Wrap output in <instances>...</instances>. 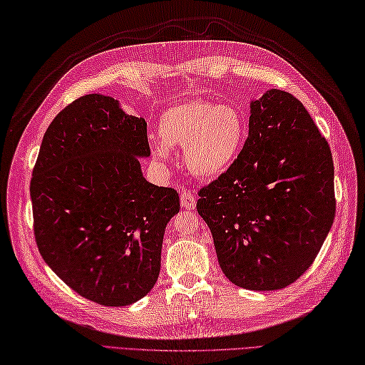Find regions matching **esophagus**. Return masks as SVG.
Here are the masks:
<instances>
[{
	"mask_svg": "<svg viewBox=\"0 0 365 365\" xmlns=\"http://www.w3.org/2000/svg\"><path fill=\"white\" fill-rule=\"evenodd\" d=\"M181 206L187 210H193L197 207V197L189 189L181 190Z\"/></svg>",
	"mask_w": 365,
	"mask_h": 365,
	"instance_id": "obj_1",
	"label": "esophagus"
}]
</instances>
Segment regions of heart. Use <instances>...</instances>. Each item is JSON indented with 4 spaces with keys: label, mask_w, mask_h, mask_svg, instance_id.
<instances>
[{
    "label": "heart",
    "mask_w": 365,
    "mask_h": 365,
    "mask_svg": "<svg viewBox=\"0 0 365 365\" xmlns=\"http://www.w3.org/2000/svg\"><path fill=\"white\" fill-rule=\"evenodd\" d=\"M153 155L168 161L170 148H181L187 170L201 180L225 173L245 140V120L235 106L190 101L167 108L158 125Z\"/></svg>",
    "instance_id": "b5f03b06"
}]
</instances>
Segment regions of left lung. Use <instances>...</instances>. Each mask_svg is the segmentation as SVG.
Returning <instances> with one entry per match:
<instances>
[{
  "mask_svg": "<svg viewBox=\"0 0 365 365\" xmlns=\"http://www.w3.org/2000/svg\"><path fill=\"white\" fill-rule=\"evenodd\" d=\"M198 195L226 277L246 289H282L309 268L331 229L330 145L300 101L269 90L251 102L238 158Z\"/></svg>",
  "mask_w": 365,
  "mask_h": 365,
  "instance_id": "obj_1",
  "label": "left lung"
}]
</instances>
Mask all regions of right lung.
<instances>
[{
  "label": "right lung",
  "instance_id": "add662e5",
  "mask_svg": "<svg viewBox=\"0 0 365 365\" xmlns=\"http://www.w3.org/2000/svg\"><path fill=\"white\" fill-rule=\"evenodd\" d=\"M147 156L145 119L102 94L69 103L41 140L31 180L35 242L69 288L99 305L148 294L165 226L180 212L175 189L142 175Z\"/></svg>",
  "mask_w": 365,
  "mask_h": 365
}]
</instances>
